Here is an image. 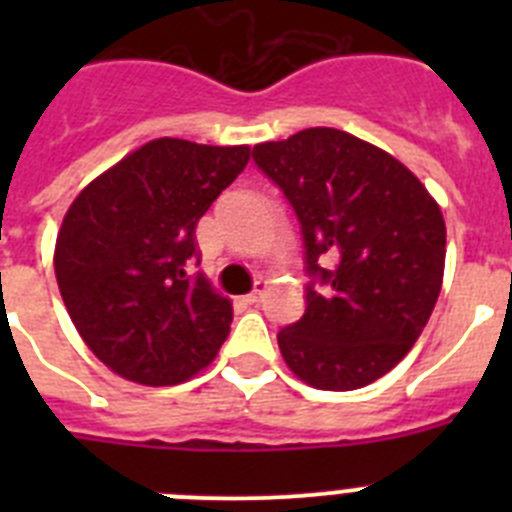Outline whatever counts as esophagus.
<instances>
[{"label":"esophagus","mask_w":512,"mask_h":512,"mask_svg":"<svg viewBox=\"0 0 512 512\" xmlns=\"http://www.w3.org/2000/svg\"><path fill=\"white\" fill-rule=\"evenodd\" d=\"M264 295H266V282H256V287H253V292H248L246 297H243V300L248 302V305H259L261 300H264Z\"/></svg>","instance_id":"34e87169"}]
</instances>
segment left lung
Wrapping results in <instances>:
<instances>
[{
  "label": "left lung",
  "instance_id": "1",
  "mask_svg": "<svg viewBox=\"0 0 512 512\" xmlns=\"http://www.w3.org/2000/svg\"><path fill=\"white\" fill-rule=\"evenodd\" d=\"M305 243V315L279 330L302 382L359 390L405 359L436 307L446 225L410 169L336 128L253 146Z\"/></svg>",
  "mask_w": 512,
  "mask_h": 512
}]
</instances>
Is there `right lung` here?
Instances as JSON below:
<instances>
[{"mask_svg":"<svg viewBox=\"0 0 512 512\" xmlns=\"http://www.w3.org/2000/svg\"><path fill=\"white\" fill-rule=\"evenodd\" d=\"M248 146L158 138L97 176L56 241L63 305L92 354L148 387L205 369L233 323L200 271L194 228L246 169Z\"/></svg>","mask_w":512,"mask_h":512,"instance_id":"right-lung-1","label":"right lung"}]
</instances>
